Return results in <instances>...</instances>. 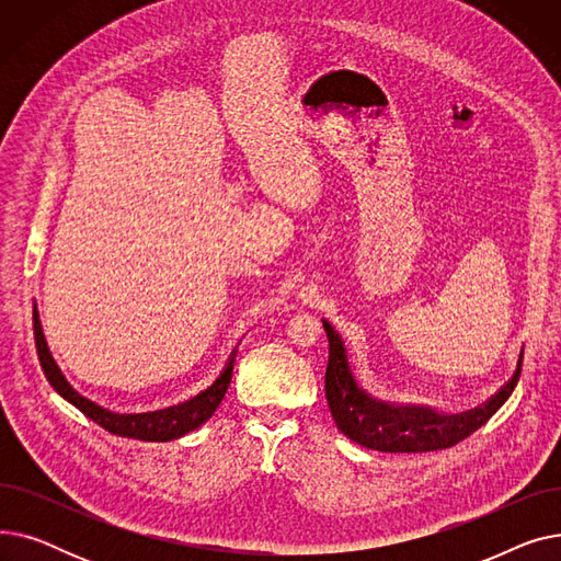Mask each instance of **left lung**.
Wrapping results in <instances>:
<instances>
[{"instance_id":"8db88e82","label":"left lung","mask_w":561,"mask_h":561,"mask_svg":"<svg viewBox=\"0 0 561 561\" xmlns=\"http://www.w3.org/2000/svg\"><path fill=\"white\" fill-rule=\"evenodd\" d=\"M322 328H325L330 341L325 396L332 419L350 440L379 453H432L457 446L507 402L520 377L523 350L512 379L478 409L463 411L457 416H444L423 407H391L370 398L357 385L347 364L343 339L328 320H322Z\"/></svg>"}]
</instances>
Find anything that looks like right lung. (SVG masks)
Segmentation results:
<instances>
[{
	"instance_id": "obj_1",
	"label": "right lung",
	"mask_w": 561,
	"mask_h": 561,
	"mask_svg": "<svg viewBox=\"0 0 561 561\" xmlns=\"http://www.w3.org/2000/svg\"><path fill=\"white\" fill-rule=\"evenodd\" d=\"M34 336H36V350H38L43 373L49 379L54 391L61 398H66L70 404H75L83 416L95 421L100 427L108 430L111 434L138 438V440L182 438L184 434L197 430L202 423L209 421L229 389L231 370H233V362H236V347H233L231 357L227 359L222 373L216 377L214 385L182 404H174V407L159 409V411H145V414H115V411H108V409L95 404L93 400L83 398L81 393H77L70 387V381L66 379L61 368L56 366L51 352L47 347L43 325H41V316H38L36 307H34Z\"/></svg>"
}]
</instances>
